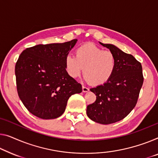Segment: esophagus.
Wrapping results in <instances>:
<instances>
[{
	"instance_id": "1",
	"label": "esophagus",
	"mask_w": 158,
	"mask_h": 158,
	"mask_svg": "<svg viewBox=\"0 0 158 158\" xmlns=\"http://www.w3.org/2000/svg\"><path fill=\"white\" fill-rule=\"evenodd\" d=\"M82 91H83V92H87L89 91V89L85 86H82Z\"/></svg>"
}]
</instances>
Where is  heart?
I'll list each match as a JSON object with an SVG mask.
<instances>
[{
  "label": "heart",
  "instance_id": "obj_1",
  "mask_svg": "<svg viewBox=\"0 0 158 158\" xmlns=\"http://www.w3.org/2000/svg\"><path fill=\"white\" fill-rule=\"evenodd\" d=\"M65 69L70 77L77 78L83 71L85 79L95 85H102L114 75L117 67L116 55L110 50H103L93 43L79 47L75 56H67Z\"/></svg>",
  "mask_w": 158,
  "mask_h": 158
}]
</instances>
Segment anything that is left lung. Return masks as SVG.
<instances>
[{
    "instance_id": "8db88e82",
    "label": "left lung",
    "mask_w": 158,
    "mask_h": 158,
    "mask_svg": "<svg viewBox=\"0 0 158 158\" xmlns=\"http://www.w3.org/2000/svg\"><path fill=\"white\" fill-rule=\"evenodd\" d=\"M100 44L116 56L117 67L106 83L90 89L96 96L88 105L89 118L101 124H110L123 119L135 106L143 84L142 65L133 55L110 44Z\"/></svg>"
}]
</instances>
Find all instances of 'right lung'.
Masks as SVG:
<instances>
[{
  "mask_svg": "<svg viewBox=\"0 0 158 158\" xmlns=\"http://www.w3.org/2000/svg\"><path fill=\"white\" fill-rule=\"evenodd\" d=\"M77 41L37 44L19 56L15 67L18 94L34 116L42 119L60 117L70 96L82 91L81 84L69 76L64 66Z\"/></svg>",
  "mask_w": 158,
  "mask_h": 158,
  "instance_id": "add662e5",
  "label": "right lung"
}]
</instances>
